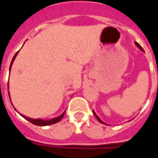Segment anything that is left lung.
I'll return each instance as SVG.
<instances>
[{"instance_id":"left-lung-1","label":"left lung","mask_w":158,"mask_h":158,"mask_svg":"<svg viewBox=\"0 0 158 158\" xmlns=\"http://www.w3.org/2000/svg\"><path fill=\"white\" fill-rule=\"evenodd\" d=\"M135 44H136V46H137L138 48H139L140 50H142V51H143V48H142V47H141V46H140V45H139V43H135ZM94 115H95V116H96V118H97V119H98V120L99 122H101V123H102V124H105V123H104V122H103V121H102V120H100V118H99V117H98V115H96V113L94 112Z\"/></svg>"}]
</instances>
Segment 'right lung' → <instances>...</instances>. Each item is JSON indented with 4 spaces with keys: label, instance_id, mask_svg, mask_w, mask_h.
Wrapping results in <instances>:
<instances>
[{
    "label": "right lung",
    "instance_id": "1",
    "mask_svg": "<svg viewBox=\"0 0 158 158\" xmlns=\"http://www.w3.org/2000/svg\"><path fill=\"white\" fill-rule=\"evenodd\" d=\"M19 52H17L15 53V55L14 56L13 59H12V61H11L10 63V68H11V65H12V64H13V61L15 60V59L16 56H17V54H18ZM8 94H9V91H8ZM64 113H65V111H64L62 115H60V116H58V117L56 118H54V119H52V120H41V119H37V120H34V119H31V118H28L27 117V116H24V115H21L22 116H23V118H25L26 120H28L29 122H31L32 124H33V125H39V126H45V125H52V124H56V123L59 122L60 120H61L62 118H63V116H64Z\"/></svg>",
    "mask_w": 158,
    "mask_h": 158
}]
</instances>
